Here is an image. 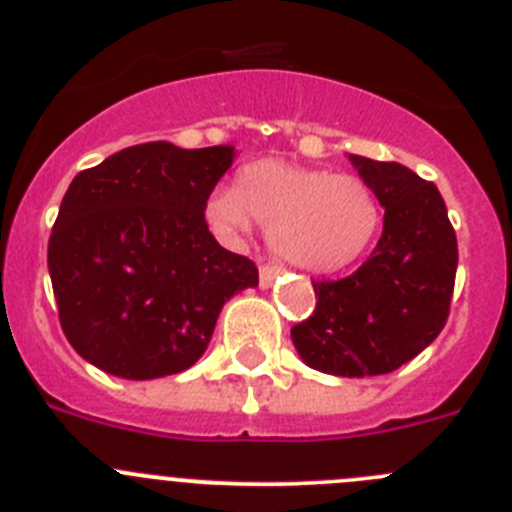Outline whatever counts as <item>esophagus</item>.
Returning <instances> with one entry per match:
<instances>
[{"label": "esophagus", "instance_id": "34e87169", "mask_svg": "<svg viewBox=\"0 0 512 512\" xmlns=\"http://www.w3.org/2000/svg\"><path fill=\"white\" fill-rule=\"evenodd\" d=\"M280 272H283V270H280L278 265H262L260 267V288H270Z\"/></svg>", "mask_w": 512, "mask_h": 512}]
</instances>
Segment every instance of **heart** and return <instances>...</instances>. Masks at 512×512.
Segmentation results:
<instances>
[{
    "instance_id": "b5f03b06",
    "label": "heart",
    "mask_w": 512,
    "mask_h": 512,
    "mask_svg": "<svg viewBox=\"0 0 512 512\" xmlns=\"http://www.w3.org/2000/svg\"><path fill=\"white\" fill-rule=\"evenodd\" d=\"M207 219L227 237L250 232L255 219L267 227V245L283 262L336 272L364 255L381 212L358 176L265 159L240 171L237 189L219 186L209 194Z\"/></svg>"
}]
</instances>
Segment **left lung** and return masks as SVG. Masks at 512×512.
<instances>
[{"mask_svg": "<svg viewBox=\"0 0 512 512\" xmlns=\"http://www.w3.org/2000/svg\"><path fill=\"white\" fill-rule=\"evenodd\" d=\"M348 161L384 207V232L348 278L313 283V315L290 336L310 369L361 379L391 374L439 336L455 290L457 237L437 186L396 161Z\"/></svg>", "mask_w": 512, "mask_h": 512, "instance_id": "obj_1", "label": "left lung"}]
</instances>
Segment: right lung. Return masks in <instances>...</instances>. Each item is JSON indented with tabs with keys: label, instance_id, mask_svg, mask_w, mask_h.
Segmentation results:
<instances>
[{
	"label": "right lung",
	"instance_id": "add662e5",
	"mask_svg": "<svg viewBox=\"0 0 512 512\" xmlns=\"http://www.w3.org/2000/svg\"><path fill=\"white\" fill-rule=\"evenodd\" d=\"M234 146L138 143L80 171L47 245L60 326L100 371L181 374L212 341L219 310L257 288L255 262L224 250L204 209Z\"/></svg>",
	"mask_w": 512,
	"mask_h": 512
}]
</instances>
